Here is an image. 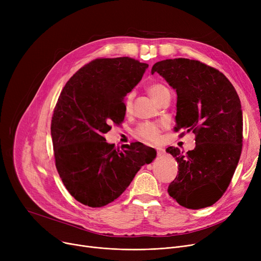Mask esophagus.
Returning <instances> with one entry per match:
<instances>
[{"mask_svg": "<svg viewBox=\"0 0 261 261\" xmlns=\"http://www.w3.org/2000/svg\"><path fill=\"white\" fill-rule=\"evenodd\" d=\"M156 153H158V156H163L165 154V150L163 148H156Z\"/></svg>", "mask_w": 261, "mask_h": 261, "instance_id": "34e87169", "label": "esophagus"}]
</instances>
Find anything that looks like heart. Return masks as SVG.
Returning <instances> with one entry per match:
<instances>
[{
    "label": "heart",
    "instance_id": "heart-1",
    "mask_svg": "<svg viewBox=\"0 0 261 261\" xmlns=\"http://www.w3.org/2000/svg\"><path fill=\"white\" fill-rule=\"evenodd\" d=\"M147 90L155 101H158L162 97L164 93H166L168 91L166 87H164L163 85H160V84L149 85ZM132 100H133V94L129 93L125 98V109L127 111L131 108ZM135 133L140 139L144 141L155 143L160 139V126L158 123H153V122H143L138 128H136Z\"/></svg>",
    "mask_w": 261,
    "mask_h": 261
}]
</instances>
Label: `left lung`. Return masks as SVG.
Wrapping results in <instances>:
<instances>
[{
	"label": "left lung",
	"mask_w": 261,
	"mask_h": 261,
	"mask_svg": "<svg viewBox=\"0 0 261 261\" xmlns=\"http://www.w3.org/2000/svg\"><path fill=\"white\" fill-rule=\"evenodd\" d=\"M154 73L176 92L174 130L196 134L194 150L166 149L179 169L168 194L186 208L211 206L225 193L241 155L239 96L221 72L198 60H162L152 66Z\"/></svg>",
	"instance_id": "8db88e82"
}]
</instances>
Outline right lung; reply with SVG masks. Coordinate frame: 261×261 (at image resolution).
<instances>
[{
	"instance_id": "1",
	"label": "right lung",
	"mask_w": 261,
	"mask_h": 261,
	"mask_svg": "<svg viewBox=\"0 0 261 261\" xmlns=\"http://www.w3.org/2000/svg\"><path fill=\"white\" fill-rule=\"evenodd\" d=\"M148 64L129 57L95 59L63 88L51 118L56 168L78 202L101 207L117 199L156 151L140 142L107 143L110 123L125 118L123 98L141 81Z\"/></svg>"
}]
</instances>
